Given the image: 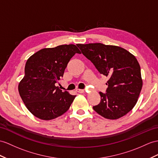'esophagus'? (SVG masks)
<instances>
[{"label":"esophagus","instance_id":"34e87169","mask_svg":"<svg viewBox=\"0 0 158 158\" xmlns=\"http://www.w3.org/2000/svg\"><path fill=\"white\" fill-rule=\"evenodd\" d=\"M76 91L79 92V93H84V90H82V89H77Z\"/></svg>","mask_w":158,"mask_h":158}]
</instances>
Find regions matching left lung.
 Listing matches in <instances>:
<instances>
[{"label":"left lung","instance_id":"1","mask_svg":"<svg viewBox=\"0 0 158 158\" xmlns=\"http://www.w3.org/2000/svg\"><path fill=\"white\" fill-rule=\"evenodd\" d=\"M101 74L109 78L106 92H100L101 102L93 109L104 118L118 119L133 109L138 101L143 80L136 57L118 46L101 43L77 44Z\"/></svg>","mask_w":158,"mask_h":158}]
</instances>
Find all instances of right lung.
<instances>
[{"label":"right lung","instance_id":"right-lung-1","mask_svg":"<svg viewBox=\"0 0 158 158\" xmlns=\"http://www.w3.org/2000/svg\"><path fill=\"white\" fill-rule=\"evenodd\" d=\"M81 53L74 44L44 48L29 57L25 76L18 90L25 106L35 117L49 121L62 115L70 108L75 95L62 92L55 84L76 53Z\"/></svg>","mask_w":158,"mask_h":158}]
</instances>
